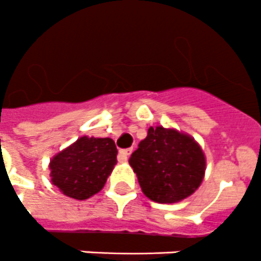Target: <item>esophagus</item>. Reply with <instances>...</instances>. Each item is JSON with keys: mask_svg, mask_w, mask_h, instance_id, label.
Wrapping results in <instances>:
<instances>
[{"mask_svg": "<svg viewBox=\"0 0 261 261\" xmlns=\"http://www.w3.org/2000/svg\"><path fill=\"white\" fill-rule=\"evenodd\" d=\"M130 152H132V148L120 149V152H118V162H120V163H126V162H128V156L130 155Z\"/></svg>", "mask_w": 261, "mask_h": 261, "instance_id": "esophagus-1", "label": "esophagus"}]
</instances>
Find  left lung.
I'll use <instances>...</instances> for the list:
<instances>
[{
	"mask_svg": "<svg viewBox=\"0 0 261 261\" xmlns=\"http://www.w3.org/2000/svg\"><path fill=\"white\" fill-rule=\"evenodd\" d=\"M129 164L145 197L158 203H176L201 186L206 158L194 137L159 125L149 126Z\"/></svg>",
	"mask_w": 261,
	"mask_h": 261,
	"instance_id": "1",
	"label": "left lung"
}]
</instances>
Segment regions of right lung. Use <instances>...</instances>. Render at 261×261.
<instances>
[{"label":"right lung","mask_w":261,"mask_h":261,"mask_svg":"<svg viewBox=\"0 0 261 261\" xmlns=\"http://www.w3.org/2000/svg\"><path fill=\"white\" fill-rule=\"evenodd\" d=\"M117 164V148L109 137H79L49 160L51 182L74 199L99 193Z\"/></svg>","instance_id":"right-lung-1"}]
</instances>
